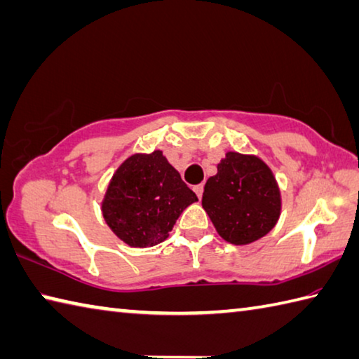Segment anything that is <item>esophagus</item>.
<instances>
[{
	"label": "esophagus",
	"mask_w": 359,
	"mask_h": 359,
	"mask_svg": "<svg viewBox=\"0 0 359 359\" xmlns=\"http://www.w3.org/2000/svg\"><path fill=\"white\" fill-rule=\"evenodd\" d=\"M193 190H194V193L198 194V198L201 199V198H202V191H204V185L199 184V185H196V187H193Z\"/></svg>",
	"instance_id": "34e87169"
}]
</instances>
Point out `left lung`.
<instances>
[{
    "mask_svg": "<svg viewBox=\"0 0 359 359\" xmlns=\"http://www.w3.org/2000/svg\"><path fill=\"white\" fill-rule=\"evenodd\" d=\"M202 207L226 242L248 245L275 227L281 194L262 160L227 152L218 163V172L205 182Z\"/></svg>",
    "mask_w": 359,
    "mask_h": 359,
    "instance_id": "1",
    "label": "left lung"
}]
</instances>
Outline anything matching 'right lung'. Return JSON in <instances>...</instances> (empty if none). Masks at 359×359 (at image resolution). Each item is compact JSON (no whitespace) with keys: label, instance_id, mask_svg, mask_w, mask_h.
<instances>
[{"label":"right lung","instance_id":"obj_1","mask_svg":"<svg viewBox=\"0 0 359 359\" xmlns=\"http://www.w3.org/2000/svg\"><path fill=\"white\" fill-rule=\"evenodd\" d=\"M198 201L161 151L136 154L117 168L102 212L122 242L133 248L161 243L175 219Z\"/></svg>","mask_w":359,"mask_h":359}]
</instances>
